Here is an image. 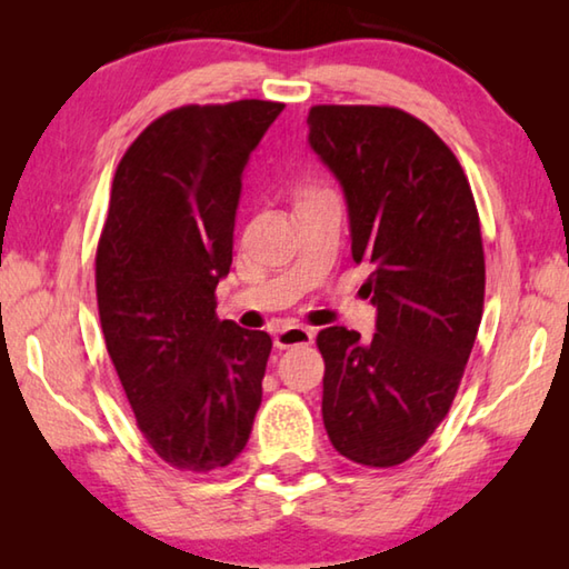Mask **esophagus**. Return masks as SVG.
<instances>
[{
    "label": "esophagus",
    "instance_id": "esophagus-1",
    "mask_svg": "<svg viewBox=\"0 0 569 569\" xmlns=\"http://www.w3.org/2000/svg\"><path fill=\"white\" fill-rule=\"evenodd\" d=\"M313 341V329H306V326H286V329L273 336V343L278 349H291V346H306Z\"/></svg>",
    "mask_w": 569,
    "mask_h": 569
}]
</instances>
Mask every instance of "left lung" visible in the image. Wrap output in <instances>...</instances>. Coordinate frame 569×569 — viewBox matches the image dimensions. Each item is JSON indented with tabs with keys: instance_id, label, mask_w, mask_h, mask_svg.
<instances>
[{
	"instance_id": "8db88e82",
	"label": "left lung",
	"mask_w": 569,
	"mask_h": 569,
	"mask_svg": "<svg viewBox=\"0 0 569 569\" xmlns=\"http://www.w3.org/2000/svg\"><path fill=\"white\" fill-rule=\"evenodd\" d=\"M308 142L343 190L351 253L377 333L331 326L323 427L363 467H397L435 435L457 397L485 308V250L469 180L445 140L413 114L316 104Z\"/></svg>"
}]
</instances>
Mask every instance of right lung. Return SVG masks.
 I'll list each match as a JSON object with an SVG mask.
<instances>
[{"instance_id": "obj_1", "label": "right lung", "mask_w": 569, "mask_h": 569, "mask_svg": "<svg viewBox=\"0 0 569 569\" xmlns=\"http://www.w3.org/2000/svg\"><path fill=\"white\" fill-rule=\"evenodd\" d=\"M283 108L170 110L114 170L94 258L104 346L142 437L182 471L228 467L261 407L273 341L220 321L216 286L233 263L240 178Z\"/></svg>"}]
</instances>
